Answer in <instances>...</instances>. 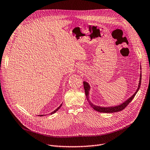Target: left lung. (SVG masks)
I'll return each instance as SVG.
<instances>
[{
    "mask_svg": "<svg viewBox=\"0 0 150 150\" xmlns=\"http://www.w3.org/2000/svg\"><path fill=\"white\" fill-rule=\"evenodd\" d=\"M141 80H142V75L140 74V81H139V83H138V86L137 91H135V93L134 94V95H133L130 98L127 99V100H126L125 102H124L122 104L118 105V106H110V107H102V106H96V105H95V104H93L91 102V101L90 100V99H89V92H90V86L86 81H83L84 89H85V95H86V96L87 101H88V103H89L90 106L94 109V110H96V111L99 112L113 113V112L120 111V110L125 109L127 105H128L132 101V99L134 98V97L136 95V94L138 92V90L140 89V85H141Z\"/></svg>",
    "mask_w": 150,
    "mask_h": 150,
    "instance_id": "8db88e82",
    "label": "left lung"
}]
</instances>
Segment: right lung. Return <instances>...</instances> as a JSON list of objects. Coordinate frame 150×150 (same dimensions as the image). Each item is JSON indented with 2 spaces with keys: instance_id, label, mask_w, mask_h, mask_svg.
I'll list each match as a JSON object with an SVG mask.
<instances>
[{
  "instance_id": "1",
  "label": "right lung",
  "mask_w": 150,
  "mask_h": 150,
  "mask_svg": "<svg viewBox=\"0 0 150 150\" xmlns=\"http://www.w3.org/2000/svg\"><path fill=\"white\" fill-rule=\"evenodd\" d=\"M62 104H61L60 105V106H59V107H58V108H57L56 109H55V110H54L53 112H51V113H50L49 114H54L55 112H56L57 111V110H59V109H60V108L61 107V106H62ZM44 115H38V116H44Z\"/></svg>"
}]
</instances>
